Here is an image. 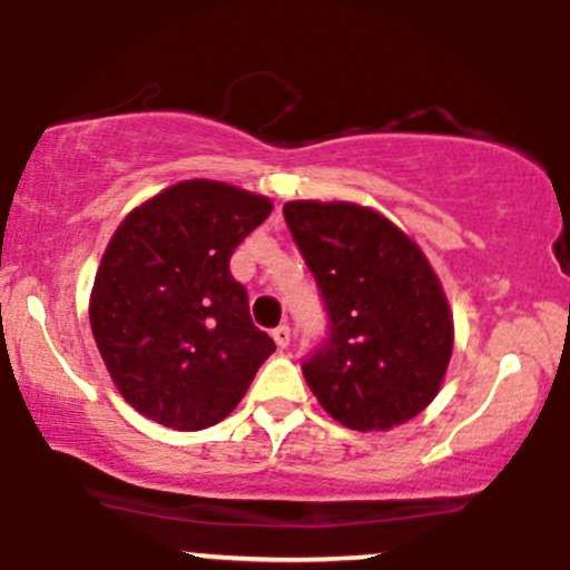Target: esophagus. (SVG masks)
Returning a JSON list of instances; mask_svg holds the SVG:
<instances>
[{
	"instance_id": "esophagus-1",
	"label": "esophagus",
	"mask_w": 570,
	"mask_h": 570,
	"mask_svg": "<svg viewBox=\"0 0 570 570\" xmlns=\"http://www.w3.org/2000/svg\"><path fill=\"white\" fill-rule=\"evenodd\" d=\"M273 340H276V345H278V348H286V345H289V340H292V332H289V326H286V324L276 326V330H273Z\"/></svg>"
}]
</instances>
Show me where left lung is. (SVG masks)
I'll use <instances>...</instances> for the list:
<instances>
[{
	"label": "left lung",
	"instance_id": "8db88e82",
	"mask_svg": "<svg viewBox=\"0 0 570 570\" xmlns=\"http://www.w3.org/2000/svg\"><path fill=\"white\" fill-rule=\"evenodd\" d=\"M284 217L330 313V340L303 364L313 396L345 429L402 426L440 394L453 353L440 276L375 208L289 200Z\"/></svg>",
	"mask_w": 570,
	"mask_h": 570
}]
</instances>
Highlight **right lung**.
Segmentation results:
<instances>
[{"instance_id": "1", "label": "right lung", "mask_w": 570, "mask_h": 570, "mask_svg": "<svg viewBox=\"0 0 570 570\" xmlns=\"http://www.w3.org/2000/svg\"><path fill=\"white\" fill-rule=\"evenodd\" d=\"M271 212L265 195L187 179L136 206L107 244L90 330L117 391L149 421L214 426L276 351L230 276L235 246Z\"/></svg>"}]
</instances>
